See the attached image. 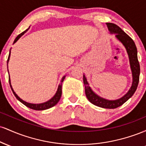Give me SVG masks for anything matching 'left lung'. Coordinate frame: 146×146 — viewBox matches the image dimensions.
Wrapping results in <instances>:
<instances>
[{
	"label": "left lung",
	"mask_w": 146,
	"mask_h": 146,
	"mask_svg": "<svg viewBox=\"0 0 146 146\" xmlns=\"http://www.w3.org/2000/svg\"><path fill=\"white\" fill-rule=\"evenodd\" d=\"M106 25L110 33L115 34L117 40H118L123 45L126 50L130 65V69L132 71V86L128 91L127 92L126 94H125L122 98L115 100H109L99 96L91 89L84 74L83 75V81L84 84L85 86L86 96L90 103L97 106L101 107V108L113 109V108H116L123 104L125 102L128 101L129 99L131 98L135 92L136 91L139 81L140 66L138 61V58H137V49L136 45L132 38L128 35H127L119 27L115 24L107 23Z\"/></svg>",
	"instance_id": "obj_1"
}]
</instances>
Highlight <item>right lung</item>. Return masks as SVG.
I'll list each match as a JSON object with an SVG mask.
<instances>
[{"label": "right lung", "mask_w": 146, "mask_h": 146, "mask_svg": "<svg viewBox=\"0 0 146 146\" xmlns=\"http://www.w3.org/2000/svg\"><path fill=\"white\" fill-rule=\"evenodd\" d=\"M29 27L27 29L25 30V31H23V33H21V34L18 35L17 37H16V39H15V40L14 41V43H16V42H17L18 40H19V38H21L22 36H23V35H24L25 33H26L27 31H28V30H29ZM10 54H11V49H10V51H9V57H8V59H7V68H8V62H9V61ZM8 73H9V71H8ZM65 77H66V75L63 76L62 78L61 81H60V84L59 85H58V90H57L56 94L54 95V96H53L51 99H50L49 100L46 101V102H44V103H41V104H31V103H29V102H25V101H24V100H22L21 98H20L18 96V95L16 94V93H15L14 89H13L12 86H11V80H10V77H9V82L10 86H11V90H12L13 93H14L15 97H16V99H17L18 101H20L21 102V103H23V104L26 106L27 107H28V108H31V109H33V110H43L48 109V108H51V107L54 106L56 105L57 104H58V102H59V100H60V98H61V95H62V84L64 80V78H65Z\"/></svg>", "instance_id": "add662e5"}]
</instances>
